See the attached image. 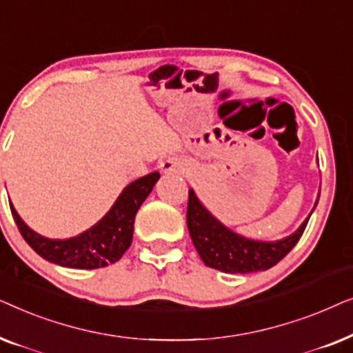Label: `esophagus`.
<instances>
[{
	"mask_svg": "<svg viewBox=\"0 0 353 353\" xmlns=\"http://www.w3.org/2000/svg\"><path fill=\"white\" fill-rule=\"evenodd\" d=\"M161 170L167 175H183L188 170V162L180 157H168L161 162Z\"/></svg>",
	"mask_w": 353,
	"mask_h": 353,
	"instance_id": "34e87169",
	"label": "esophagus"
}]
</instances>
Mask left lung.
Instances as JSON below:
<instances>
[{
  "mask_svg": "<svg viewBox=\"0 0 353 353\" xmlns=\"http://www.w3.org/2000/svg\"><path fill=\"white\" fill-rule=\"evenodd\" d=\"M316 204L318 201L315 207ZM310 215L288 238L270 241V243L254 241L234 233L220 223L197 199L196 192L190 190L186 221L192 244L207 267L220 270L223 273H252L265 272L286 257L301 239Z\"/></svg>",
  "mask_w": 353,
  "mask_h": 353,
  "instance_id": "8db88e82",
  "label": "left lung"
}]
</instances>
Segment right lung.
<instances>
[{
    "mask_svg": "<svg viewBox=\"0 0 353 353\" xmlns=\"http://www.w3.org/2000/svg\"><path fill=\"white\" fill-rule=\"evenodd\" d=\"M159 178V172H152L130 183L98 223L69 239H50L35 233L23 223L11 202L9 205L22 238L40 257L67 268H103L119 262L130 248L134 215Z\"/></svg>",
    "mask_w": 353,
    "mask_h": 353,
    "instance_id": "obj_1",
    "label": "right lung"
}]
</instances>
